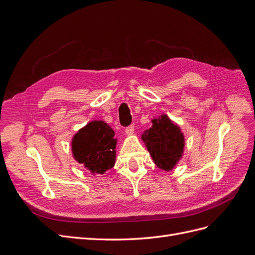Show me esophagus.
I'll return each instance as SVG.
<instances>
[{
  "label": "esophagus",
  "mask_w": 255,
  "mask_h": 255,
  "mask_svg": "<svg viewBox=\"0 0 255 255\" xmlns=\"http://www.w3.org/2000/svg\"><path fill=\"white\" fill-rule=\"evenodd\" d=\"M133 133H134V126H129L126 128V134L128 136H130Z\"/></svg>",
  "instance_id": "34e87169"
}]
</instances>
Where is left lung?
Returning a JSON list of instances; mask_svg holds the SVG:
<instances>
[{
	"label": "left lung",
	"instance_id": "1",
	"mask_svg": "<svg viewBox=\"0 0 255 255\" xmlns=\"http://www.w3.org/2000/svg\"><path fill=\"white\" fill-rule=\"evenodd\" d=\"M152 127L141 134V139L159 169L171 171L183 157L185 137L181 128L166 114L151 120Z\"/></svg>",
	"mask_w": 255,
	"mask_h": 255
}]
</instances>
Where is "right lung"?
I'll use <instances>...</instances> for the list:
<instances>
[{"label": "right lung", "instance_id": "obj_1", "mask_svg": "<svg viewBox=\"0 0 255 255\" xmlns=\"http://www.w3.org/2000/svg\"><path fill=\"white\" fill-rule=\"evenodd\" d=\"M114 129L103 120H92L76 132L71 141L73 158L91 174H104L115 166Z\"/></svg>", "mask_w": 255, "mask_h": 255}]
</instances>
